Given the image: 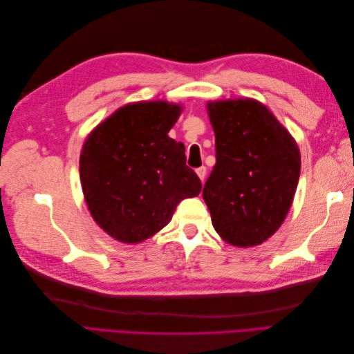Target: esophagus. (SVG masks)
Masks as SVG:
<instances>
[{
  "instance_id": "34e87169",
  "label": "esophagus",
  "mask_w": 354,
  "mask_h": 354,
  "mask_svg": "<svg viewBox=\"0 0 354 354\" xmlns=\"http://www.w3.org/2000/svg\"><path fill=\"white\" fill-rule=\"evenodd\" d=\"M196 174H198V177L203 181L205 180V176H207V167H199V168H196Z\"/></svg>"
}]
</instances>
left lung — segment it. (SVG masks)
I'll list each match as a JSON object with an SVG mask.
<instances>
[{"label": "left lung", "instance_id": "8db88e82", "mask_svg": "<svg viewBox=\"0 0 354 354\" xmlns=\"http://www.w3.org/2000/svg\"><path fill=\"white\" fill-rule=\"evenodd\" d=\"M207 109L216 134V165L202 198L212 226L230 245H260L291 208L301 168L298 146L260 102H209Z\"/></svg>", "mask_w": 354, "mask_h": 354}]
</instances>
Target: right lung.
I'll use <instances>...</instances> for the list:
<instances>
[{
  "mask_svg": "<svg viewBox=\"0 0 354 354\" xmlns=\"http://www.w3.org/2000/svg\"><path fill=\"white\" fill-rule=\"evenodd\" d=\"M178 104L122 106L87 137L80 158L82 192L93 218L116 241L137 243L169 223L176 207L202 189L186 165L185 145L168 137Z\"/></svg>",
  "mask_w": 354,
  "mask_h": 354,
  "instance_id": "1",
  "label": "right lung"
}]
</instances>
